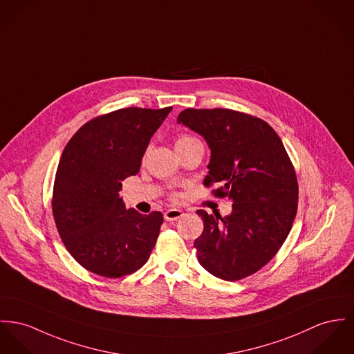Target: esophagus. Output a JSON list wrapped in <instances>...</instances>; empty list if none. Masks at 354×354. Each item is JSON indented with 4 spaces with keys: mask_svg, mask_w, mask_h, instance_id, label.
Masks as SVG:
<instances>
[{
    "mask_svg": "<svg viewBox=\"0 0 354 354\" xmlns=\"http://www.w3.org/2000/svg\"><path fill=\"white\" fill-rule=\"evenodd\" d=\"M183 216V212L182 210H178V209H169L164 213V219L165 221H175L178 218H180Z\"/></svg>",
    "mask_w": 354,
    "mask_h": 354,
    "instance_id": "34e87169",
    "label": "esophagus"
}]
</instances>
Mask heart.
Segmentation results:
<instances>
[{
  "label": "heart",
  "instance_id": "heart-1",
  "mask_svg": "<svg viewBox=\"0 0 354 354\" xmlns=\"http://www.w3.org/2000/svg\"><path fill=\"white\" fill-rule=\"evenodd\" d=\"M192 142H198V140L195 137L189 136V135H180V136L176 137L175 140V148H182V147H186L189 144Z\"/></svg>",
  "mask_w": 354,
  "mask_h": 354
}]
</instances>
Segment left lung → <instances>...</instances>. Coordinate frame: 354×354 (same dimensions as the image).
<instances>
[{
	"instance_id": "1",
	"label": "left lung",
	"mask_w": 354,
	"mask_h": 354,
	"mask_svg": "<svg viewBox=\"0 0 354 354\" xmlns=\"http://www.w3.org/2000/svg\"><path fill=\"white\" fill-rule=\"evenodd\" d=\"M178 122L199 133L212 151L203 185L233 201L226 217L198 210L195 240L201 266L234 281L261 270L286 241L298 210V180L287 151L266 121L230 109H186Z\"/></svg>"
}]
</instances>
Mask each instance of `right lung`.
I'll return each instance as SVG.
<instances>
[{"label":"right lung","mask_w":354,"mask_h":354,"mask_svg":"<svg viewBox=\"0 0 354 354\" xmlns=\"http://www.w3.org/2000/svg\"><path fill=\"white\" fill-rule=\"evenodd\" d=\"M171 110H114L86 122L67 142L55 175L53 214L63 244L87 271L115 279L148 261L163 214L127 210L120 190L138 172Z\"/></svg>","instance_id":"add662e5"}]
</instances>
